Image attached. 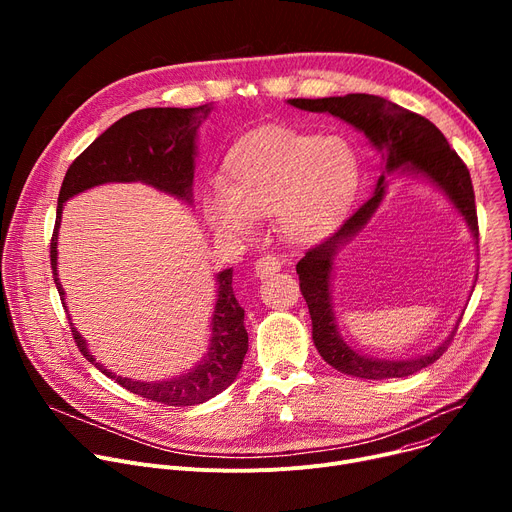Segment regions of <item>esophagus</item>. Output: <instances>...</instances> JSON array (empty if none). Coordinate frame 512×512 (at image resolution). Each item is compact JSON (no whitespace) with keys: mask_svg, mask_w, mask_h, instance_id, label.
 Listing matches in <instances>:
<instances>
[{"mask_svg":"<svg viewBox=\"0 0 512 512\" xmlns=\"http://www.w3.org/2000/svg\"><path fill=\"white\" fill-rule=\"evenodd\" d=\"M282 267V261L278 259V257H274V255H265V257H261V259H257V263H255V276L257 278H267V276H272V274H276L278 270Z\"/></svg>","mask_w":512,"mask_h":512,"instance_id":"esophagus-1","label":"esophagus"}]
</instances>
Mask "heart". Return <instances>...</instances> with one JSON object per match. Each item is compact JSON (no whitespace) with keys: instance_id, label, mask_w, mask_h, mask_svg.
<instances>
[{"instance_id":"heart-1","label":"heart","mask_w":512,"mask_h":512,"mask_svg":"<svg viewBox=\"0 0 512 512\" xmlns=\"http://www.w3.org/2000/svg\"><path fill=\"white\" fill-rule=\"evenodd\" d=\"M357 182L359 157L346 139L261 126L226 153L222 182L203 195V218L218 236L245 238L274 213L288 242L313 245L332 232Z\"/></svg>"}]
</instances>
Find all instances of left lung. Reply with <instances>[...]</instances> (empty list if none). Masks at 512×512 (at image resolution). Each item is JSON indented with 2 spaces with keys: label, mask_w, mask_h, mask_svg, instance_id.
I'll return each instance as SVG.
<instances>
[{
  "label": "left lung",
  "mask_w": 512,
  "mask_h": 512,
  "mask_svg": "<svg viewBox=\"0 0 512 512\" xmlns=\"http://www.w3.org/2000/svg\"><path fill=\"white\" fill-rule=\"evenodd\" d=\"M288 103L305 112L332 114L334 118L351 124L365 134V139L382 153V159L386 161L384 172L378 178V184H375L371 199L363 203L330 238L309 249L307 255L297 263V274L301 280V292L309 307L313 326L311 334L317 353L336 371L355 375V378H407V375L421 371L423 367L432 365L442 357L456 328H459V321L454 324L448 338L440 346H436L434 351L425 355L411 359H375L363 355L355 351L351 344L344 342L334 315V259L338 251L344 249L369 224L373 213L380 209L388 188L386 176L394 172L402 176H417L438 188L454 205V209L463 215L477 245V209L469 170L463 164V159L456 155V151L450 149L446 137L432 122L384 97L351 93L344 97L324 99H288Z\"/></svg>",
  "instance_id": "left-lung-1"
}]
</instances>
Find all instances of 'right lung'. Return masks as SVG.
Returning <instances> with one entry per match:
<instances>
[{
    "mask_svg": "<svg viewBox=\"0 0 512 512\" xmlns=\"http://www.w3.org/2000/svg\"><path fill=\"white\" fill-rule=\"evenodd\" d=\"M213 105L199 107H147L114 122L103 134L80 153L68 168L60 197L56 228L51 236V270L58 286L62 305L66 292L58 278V232L62 224L64 203L78 193L107 182H143L193 205V180L197 157V128L211 114ZM218 294L211 315V336L207 353L193 369L170 380L141 382L112 373L91 355L87 340L74 328L72 336L80 353L87 357L103 375L116 380L122 388L143 398L164 402L170 407H191L226 390L234 380L249 351V334L245 330V309L232 290V267L215 276ZM68 313V309H66Z\"/></svg>",
    "mask_w": 512,
    "mask_h": 512,
    "instance_id": "right-lung-1",
    "label": "right lung"
}]
</instances>
